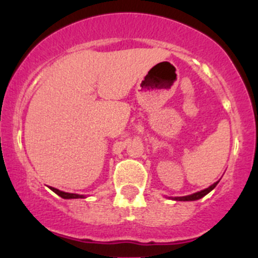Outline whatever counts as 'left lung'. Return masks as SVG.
Wrapping results in <instances>:
<instances>
[{
	"instance_id": "obj_1",
	"label": "left lung",
	"mask_w": 258,
	"mask_h": 258,
	"mask_svg": "<svg viewBox=\"0 0 258 258\" xmlns=\"http://www.w3.org/2000/svg\"><path fill=\"white\" fill-rule=\"evenodd\" d=\"M218 182H220V181L215 182L213 184H211L209 188H205V189H202V191L196 192V194H192V195H188V196H183V197H172V200H176V201H196V200L202 199V197L206 196L209 192L212 191V189L215 188L216 186H217Z\"/></svg>"
}]
</instances>
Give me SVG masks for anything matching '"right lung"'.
<instances>
[{
	"label": "right lung",
	"mask_w": 258,
	"mask_h": 258,
	"mask_svg": "<svg viewBox=\"0 0 258 258\" xmlns=\"http://www.w3.org/2000/svg\"><path fill=\"white\" fill-rule=\"evenodd\" d=\"M49 188H51L52 191L54 192V194H57V195H58L59 197H62V199H66V200H70V199H85V196H83V195H77V194H69V192L59 191V189L54 188V187H49Z\"/></svg>",
	"instance_id": "1"
}]
</instances>
